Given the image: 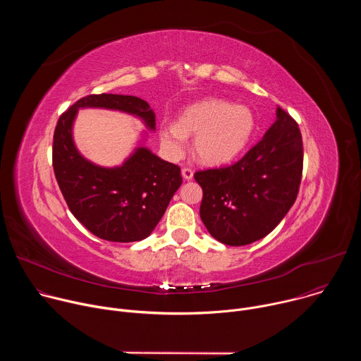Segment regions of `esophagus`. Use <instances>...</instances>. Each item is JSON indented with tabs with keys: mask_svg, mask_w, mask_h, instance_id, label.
Here are the masks:
<instances>
[{
	"mask_svg": "<svg viewBox=\"0 0 361 361\" xmlns=\"http://www.w3.org/2000/svg\"><path fill=\"white\" fill-rule=\"evenodd\" d=\"M181 174H183V177H184L185 180H191L194 171H192V169H190V167H184V169L181 170Z\"/></svg>",
	"mask_w": 361,
	"mask_h": 361,
	"instance_id": "obj_1",
	"label": "esophagus"
}]
</instances>
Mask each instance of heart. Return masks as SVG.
<instances>
[{
    "instance_id": "heart-1",
    "label": "heart",
    "mask_w": 361,
    "mask_h": 361,
    "mask_svg": "<svg viewBox=\"0 0 361 361\" xmlns=\"http://www.w3.org/2000/svg\"><path fill=\"white\" fill-rule=\"evenodd\" d=\"M254 128L255 120L248 107L210 98L187 107L177 123H161L160 138L170 156L181 157L187 149V137L195 135L194 151L198 160L219 166L237 156Z\"/></svg>"
}]
</instances>
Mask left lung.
<instances>
[{
  "label": "left lung",
  "instance_id": "8db88e82",
  "mask_svg": "<svg viewBox=\"0 0 361 361\" xmlns=\"http://www.w3.org/2000/svg\"><path fill=\"white\" fill-rule=\"evenodd\" d=\"M302 176V138L283 109L264 137L231 166L195 171L202 188L200 217L227 245H247L271 233L297 198Z\"/></svg>",
  "mask_w": 361,
  "mask_h": 361
}]
</instances>
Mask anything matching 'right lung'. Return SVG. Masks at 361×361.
<instances>
[{
	"instance_id": "obj_1",
	"label": "right lung",
	"mask_w": 361,
	"mask_h": 361,
	"mask_svg": "<svg viewBox=\"0 0 361 361\" xmlns=\"http://www.w3.org/2000/svg\"><path fill=\"white\" fill-rule=\"evenodd\" d=\"M80 107L111 109L135 114L152 130L156 117L148 102L133 95L90 94L64 111L53 140V169L74 217L98 238L133 243L147 238L164 216L183 183L180 167L147 148H138L117 169H102L82 159L71 137Z\"/></svg>"
}]
</instances>
